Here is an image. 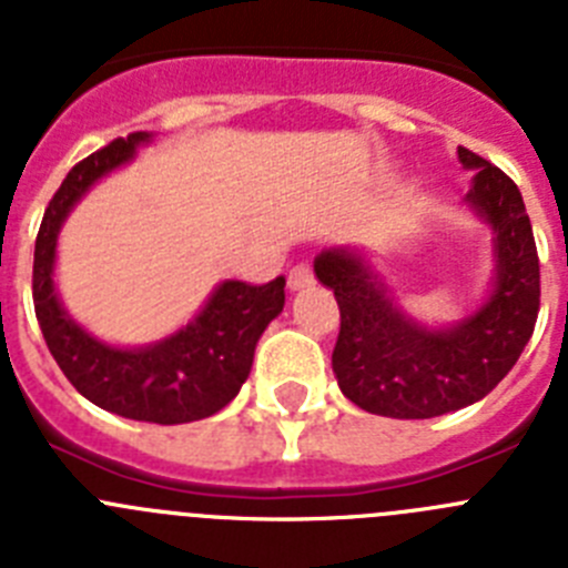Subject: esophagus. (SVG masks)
<instances>
[{"instance_id": "34e87169", "label": "esophagus", "mask_w": 568, "mask_h": 568, "mask_svg": "<svg viewBox=\"0 0 568 568\" xmlns=\"http://www.w3.org/2000/svg\"><path fill=\"white\" fill-rule=\"evenodd\" d=\"M315 284V275H313V267L310 264H298V267L290 270L287 275V287L293 290V293H298V290H307Z\"/></svg>"}]
</instances>
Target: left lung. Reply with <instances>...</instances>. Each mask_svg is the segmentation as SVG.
Segmentation results:
<instances>
[{
  "instance_id": "8db88e82",
  "label": "left lung",
  "mask_w": 568,
  "mask_h": 568,
  "mask_svg": "<svg viewBox=\"0 0 568 568\" xmlns=\"http://www.w3.org/2000/svg\"><path fill=\"white\" fill-rule=\"evenodd\" d=\"M475 168L466 202L495 230L498 278L489 301L453 329H424L393 307L358 253L327 250L315 275L335 293L341 329L333 369L341 393L384 418H438L489 395L535 333L540 310V261L518 184L471 150Z\"/></svg>"
}]
</instances>
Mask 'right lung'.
<instances>
[{
    "mask_svg": "<svg viewBox=\"0 0 568 568\" xmlns=\"http://www.w3.org/2000/svg\"><path fill=\"white\" fill-rule=\"evenodd\" d=\"M148 139L142 130L113 139L82 159L53 193L33 253V310L50 355L90 404L122 418L187 424L210 418L239 395L261 333L284 310V275L267 284L224 281L195 321L144 349L108 346L73 324L53 290L59 227L84 190Z\"/></svg>",
    "mask_w": 568,
    "mask_h": 568,
    "instance_id": "obj_1",
    "label": "right lung"
}]
</instances>
